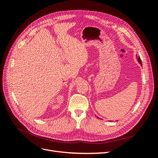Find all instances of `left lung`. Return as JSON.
I'll list each match as a JSON object with an SVG mask.
<instances>
[{
  "mask_svg": "<svg viewBox=\"0 0 158 158\" xmlns=\"http://www.w3.org/2000/svg\"><path fill=\"white\" fill-rule=\"evenodd\" d=\"M137 59H138V63H140V64L141 66H142V60H141V59H140V56H137ZM97 118H99V117H97Z\"/></svg>",
  "mask_w": 158,
  "mask_h": 158,
  "instance_id": "1",
  "label": "left lung"
}]
</instances>
